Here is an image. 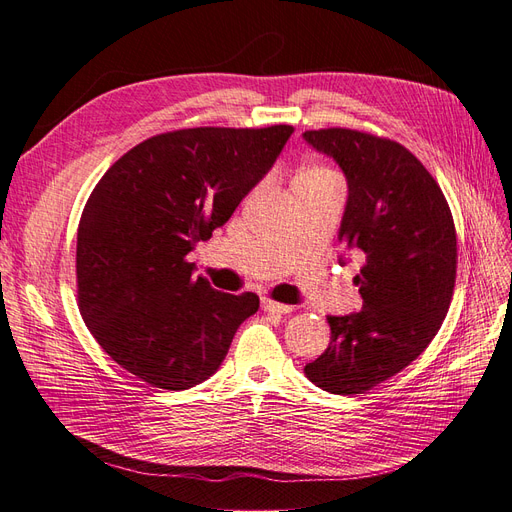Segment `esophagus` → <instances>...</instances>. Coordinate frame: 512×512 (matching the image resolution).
Here are the masks:
<instances>
[{
  "label": "esophagus",
  "instance_id": "34e87169",
  "mask_svg": "<svg viewBox=\"0 0 512 512\" xmlns=\"http://www.w3.org/2000/svg\"><path fill=\"white\" fill-rule=\"evenodd\" d=\"M260 303H262V309H265V312H271V314H290V312H292L290 305L277 303V301H273V299H269V297H262Z\"/></svg>",
  "mask_w": 512,
  "mask_h": 512
}]
</instances>
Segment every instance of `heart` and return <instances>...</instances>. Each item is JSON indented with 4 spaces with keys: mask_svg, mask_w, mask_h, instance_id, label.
Masks as SVG:
<instances>
[{
    "mask_svg": "<svg viewBox=\"0 0 512 512\" xmlns=\"http://www.w3.org/2000/svg\"><path fill=\"white\" fill-rule=\"evenodd\" d=\"M329 177H335L329 168L307 166V168L299 170V175L294 177V183H314V181H322V179H329Z\"/></svg>",
    "mask_w": 512,
    "mask_h": 512,
    "instance_id": "obj_1",
    "label": "heart"
}]
</instances>
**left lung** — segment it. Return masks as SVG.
Instances as JSON below:
<instances>
[{
	"label": "left lung",
	"instance_id": "obj_1",
	"mask_svg": "<svg viewBox=\"0 0 512 512\" xmlns=\"http://www.w3.org/2000/svg\"><path fill=\"white\" fill-rule=\"evenodd\" d=\"M303 138L346 175L337 239L363 262L354 277L363 309L327 318L331 344L305 376L322 391L354 395L399 374L442 327L457 273L455 224L436 179L399 143L346 128Z\"/></svg>",
	"mask_w": 512,
	"mask_h": 512
}]
</instances>
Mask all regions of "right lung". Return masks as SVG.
I'll return each instance as SVG.
<instances>
[{
	"label": "right lung",
	"instance_id": "right-lung-1",
	"mask_svg": "<svg viewBox=\"0 0 512 512\" xmlns=\"http://www.w3.org/2000/svg\"><path fill=\"white\" fill-rule=\"evenodd\" d=\"M292 132H166L106 170L76 232V282L87 329L117 365L168 391L192 389L220 369L260 301L194 277L188 254L230 220Z\"/></svg>",
	"mask_w": 512,
	"mask_h": 512
}]
</instances>
